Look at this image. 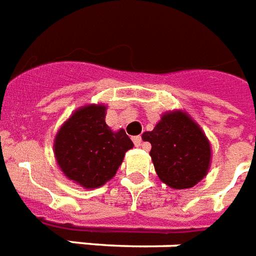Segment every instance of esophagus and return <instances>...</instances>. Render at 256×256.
<instances>
[{
    "label": "esophagus",
    "mask_w": 256,
    "mask_h": 256,
    "mask_svg": "<svg viewBox=\"0 0 256 256\" xmlns=\"http://www.w3.org/2000/svg\"><path fill=\"white\" fill-rule=\"evenodd\" d=\"M133 142L136 146H141L142 145V137L141 136H136V137H133Z\"/></svg>",
    "instance_id": "esophagus-1"
}]
</instances>
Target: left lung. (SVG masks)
<instances>
[{
  "mask_svg": "<svg viewBox=\"0 0 256 256\" xmlns=\"http://www.w3.org/2000/svg\"><path fill=\"white\" fill-rule=\"evenodd\" d=\"M142 138L152 145L150 157L160 180L172 188H190L208 174L210 144L184 112L164 114L156 128L144 133Z\"/></svg>",
  "mask_w": 256,
  "mask_h": 256,
  "instance_id": "8db88e82",
  "label": "left lung"
}]
</instances>
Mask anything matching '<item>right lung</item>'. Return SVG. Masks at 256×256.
<instances>
[{
  "mask_svg": "<svg viewBox=\"0 0 256 256\" xmlns=\"http://www.w3.org/2000/svg\"><path fill=\"white\" fill-rule=\"evenodd\" d=\"M133 142L124 130L112 132L106 123V107L77 110L60 128L54 153L60 170L84 188L103 186L118 171Z\"/></svg>",
  "mask_w": 256,
  "mask_h": 256,
  "instance_id": "right-lung-1",
  "label": "right lung"
}]
</instances>
